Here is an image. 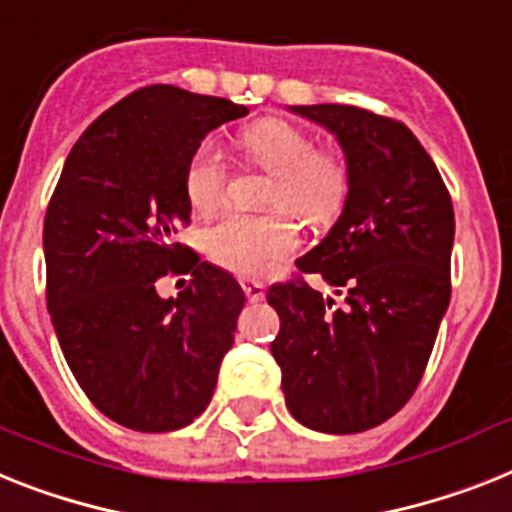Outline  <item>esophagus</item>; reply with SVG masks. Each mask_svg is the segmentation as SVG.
I'll return each mask as SVG.
<instances>
[{
  "label": "esophagus",
  "instance_id": "obj_1",
  "mask_svg": "<svg viewBox=\"0 0 512 512\" xmlns=\"http://www.w3.org/2000/svg\"><path fill=\"white\" fill-rule=\"evenodd\" d=\"M244 294H247L249 302H263L265 299V286L257 281H244Z\"/></svg>",
  "mask_w": 512,
  "mask_h": 512
}]
</instances>
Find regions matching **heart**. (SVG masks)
<instances>
[{
    "label": "heart",
    "mask_w": 512,
    "mask_h": 512,
    "mask_svg": "<svg viewBox=\"0 0 512 512\" xmlns=\"http://www.w3.org/2000/svg\"><path fill=\"white\" fill-rule=\"evenodd\" d=\"M242 156L270 171L263 203L268 213H226L208 223L200 247L236 276L260 278L294 252L296 231L286 209L320 226L336 216L346 195V171L338 158L317 153L312 137L283 119H260L236 135ZM226 163L213 143H200L184 166V195L192 210L210 213L223 200Z\"/></svg>",
    "instance_id": "obj_1"
}]
</instances>
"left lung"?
<instances>
[{
    "label": "left lung",
    "mask_w": 512,
    "mask_h": 512,
    "mask_svg": "<svg viewBox=\"0 0 512 512\" xmlns=\"http://www.w3.org/2000/svg\"><path fill=\"white\" fill-rule=\"evenodd\" d=\"M320 124L346 158V203L296 260L343 304L304 281L276 283L270 351L296 422L328 435L364 432L401 411L450 304L455 218L435 161L406 124L341 103L289 106Z\"/></svg>",
    "instance_id": "1"
}]
</instances>
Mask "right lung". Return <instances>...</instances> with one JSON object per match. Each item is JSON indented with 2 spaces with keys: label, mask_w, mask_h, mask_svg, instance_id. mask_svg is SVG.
I'll list each match as a JSON object with an SVG mask.
<instances>
[{
  "label": "right lung",
  "mask_w": 512,
  "mask_h": 512,
  "mask_svg": "<svg viewBox=\"0 0 512 512\" xmlns=\"http://www.w3.org/2000/svg\"><path fill=\"white\" fill-rule=\"evenodd\" d=\"M244 114L226 98L150 85L103 111L64 161L44 221L46 304L77 385L122 427L195 422L234 346L242 286L174 231L190 223L192 150ZM169 269L193 281L163 300L155 281Z\"/></svg>",
  "instance_id": "add662e5"
}]
</instances>
